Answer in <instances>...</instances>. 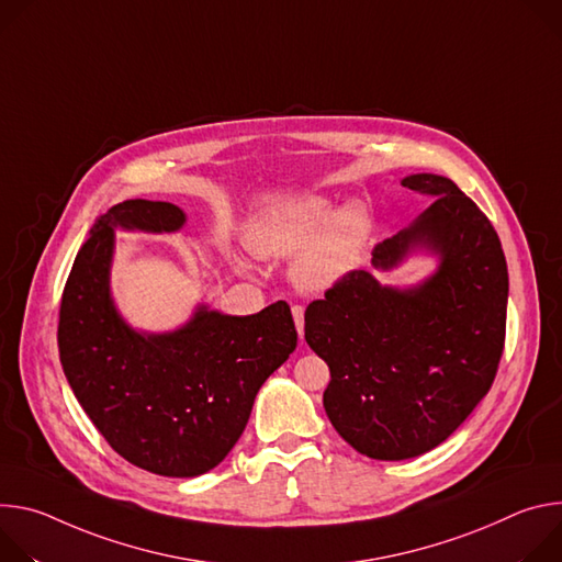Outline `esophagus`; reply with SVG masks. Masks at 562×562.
Returning a JSON list of instances; mask_svg holds the SVG:
<instances>
[{
    "label": "esophagus",
    "instance_id": "esophagus-1",
    "mask_svg": "<svg viewBox=\"0 0 562 562\" xmlns=\"http://www.w3.org/2000/svg\"><path fill=\"white\" fill-rule=\"evenodd\" d=\"M292 317H294V326L299 337L303 339V307L301 305H292Z\"/></svg>",
    "mask_w": 562,
    "mask_h": 562
}]
</instances>
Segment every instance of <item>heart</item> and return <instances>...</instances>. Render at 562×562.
<instances>
[{
  "mask_svg": "<svg viewBox=\"0 0 562 562\" xmlns=\"http://www.w3.org/2000/svg\"><path fill=\"white\" fill-rule=\"evenodd\" d=\"M326 196H301L259 214L245 229L247 247L261 259H292L294 283L310 292H326L346 281L361 263L372 229V216L359 201L336 212ZM238 270L249 263L236 257Z\"/></svg>",
  "mask_w": 562,
  "mask_h": 562,
  "instance_id": "heart-1",
  "label": "heart"
}]
</instances>
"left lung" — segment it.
<instances>
[{"mask_svg": "<svg viewBox=\"0 0 562 562\" xmlns=\"http://www.w3.org/2000/svg\"><path fill=\"white\" fill-rule=\"evenodd\" d=\"M402 184L435 201L370 263L389 272L426 252L435 272L395 288L355 270L305 310V341L330 368L328 419L355 451L391 462L442 445L488 393L509 299L501 238L460 187L438 173Z\"/></svg>", "mask_w": 562, "mask_h": 562, "instance_id": "1", "label": "left lung"}]
</instances>
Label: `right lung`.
<instances>
[{"label":"right lung","instance_id":"obj_1","mask_svg":"<svg viewBox=\"0 0 562 562\" xmlns=\"http://www.w3.org/2000/svg\"><path fill=\"white\" fill-rule=\"evenodd\" d=\"M187 216L160 201H124L91 227L59 305L57 346L69 386L111 449L167 477L225 460L263 382L296 348L290 305L234 317L199 305L169 333H143L111 296L115 229L171 234Z\"/></svg>","mask_w":562,"mask_h":562}]
</instances>
